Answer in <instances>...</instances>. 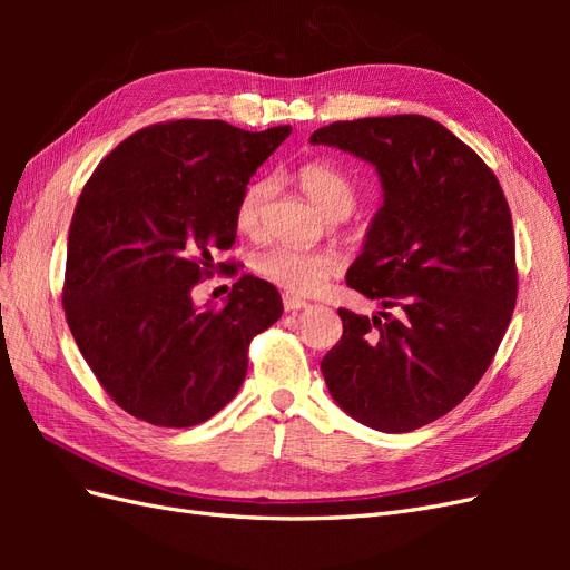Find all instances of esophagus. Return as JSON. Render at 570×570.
Listing matches in <instances>:
<instances>
[{"label":"esophagus","instance_id":"34e87169","mask_svg":"<svg viewBox=\"0 0 570 570\" xmlns=\"http://www.w3.org/2000/svg\"><path fill=\"white\" fill-rule=\"evenodd\" d=\"M283 306H285V312H302V308L308 306V302L297 297V295H289V292H285V295H283Z\"/></svg>","mask_w":570,"mask_h":570}]
</instances>
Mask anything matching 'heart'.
<instances>
[{"label":"heart","mask_w":570,"mask_h":570,"mask_svg":"<svg viewBox=\"0 0 570 570\" xmlns=\"http://www.w3.org/2000/svg\"><path fill=\"white\" fill-rule=\"evenodd\" d=\"M297 185L323 214L331 218L347 216L356 204V185L331 161H306L297 168ZM271 180H252L237 202L235 223L237 230L256 235L262 230L264 206L271 195ZM254 271L275 287H283L289 295H314L325 281L342 266L333 249H299L292 245H268L254 254Z\"/></svg>","instance_id":"b5f03b06"}]
</instances>
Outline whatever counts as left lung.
Segmentation results:
<instances>
[{"label":"left lung","instance_id":"1","mask_svg":"<svg viewBox=\"0 0 570 570\" xmlns=\"http://www.w3.org/2000/svg\"><path fill=\"white\" fill-rule=\"evenodd\" d=\"M308 140L373 164L383 185L347 271L383 312L337 308L325 385L354 421L411 433L465 400L507 333L519 292L507 197L488 164L428 116L337 120Z\"/></svg>","mask_w":570,"mask_h":570}]
</instances>
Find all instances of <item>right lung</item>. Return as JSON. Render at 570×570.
I'll return each mask as SVG.
<instances>
[{"label": "right lung", "mask_w": 570, "mask_h": 570, "mask_svg": "<svg viewBox=\"0 0 570 570\" xmlns=\"http://www.w3.org/2000/svg\"><path fill=\"white\" fill-rule=\"evenodd\" d=\"M292 132L183 118L126 137L78 197L68 230L63 312L111 400L161 428L209 421L243 385L249 342L283 316L271 283L243 273L226 306L193 289L235 245L249 178ZM237 266H230V275Z\"/></svg>", "instance_id": "right-lung-1"}]
</instances>
